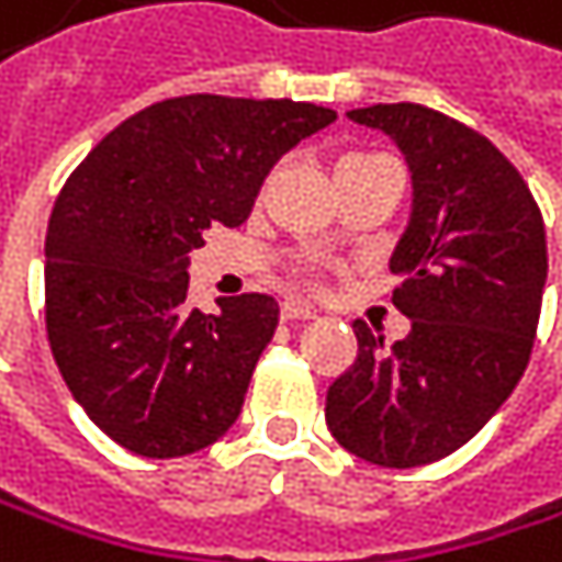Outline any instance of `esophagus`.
<instances>
[{
    "label": "esophagus",
    "mask_w": 562,
    "mask_h": 562,
    "mask_svg": "<svg viewBox=\"0 0 562 562\" xmlns=\"http://www.w3.org/2000/svg\"><path fill=\"white\" fill-rule=\"evenodd\" d=\"M281 314H284V321H311V317H317V311L311 304H304V301H284Z\"/></svg>",
    "instance_id": "34e87169"
}]
</instances>
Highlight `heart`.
Returning <instances> with one entry per match:
<instances>
[{
  "instance_id": "obj_1",
  "label": "heart",
  "mask_w": 562,
  "mask_h": 562,
  "mask_svg": "<svg viewBox=\"0 0 562 562\" xmlns=\"http://www.w3.org/2000/svg\"><path fill=\"white\" fill-rule=\"evenodd\" d=\"M368 158H381V155H347V158L337 161V168H340V165H355V161H368Z\"/></svg>"
}]
</instances>
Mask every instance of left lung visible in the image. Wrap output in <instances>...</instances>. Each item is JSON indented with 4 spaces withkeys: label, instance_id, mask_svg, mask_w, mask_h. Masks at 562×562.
<instances>
[{
    "label": "left lung",
    "instance_id": "1",
    "mask_svg": "<svg viewBox=\"0 0 562 562\" xmlns=\"http://www.w3.org/2000/svg\"><path fill=\"white\" fill-rule=\"evenodd\" d=\"M387 132L414 175V215L391 258L411 334L355 321L358 358L327 387V427L378 467H424L463 447L527 371L547 284L543 215L520 171L480 132L397 102L347 112Z\"/></svg>",
    "mask_w": 562,
    "mask_h": 562
}]
</instances>
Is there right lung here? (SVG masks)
Returning a JSON list of instances; mask_svg holds the SVG:
<instances>
[{"label": "right lung", "mask_w": 562, "mask_h": 562, "mask_svg": "<svg viewBox=\"0 0 562 562\" xmlns=\"http://www.w3.org/2000/svg\"><path fill=\"white\" fill-rule=\"evenodd\" d=\"M334 119L291 99H165L112 128L61 184L45 235L48 347L119 447L168 460L235 424L278 301L191 307L188 255L215 225L238 228L274 161Z\"/></svg>", "instance_id": "1"}]
</instances>
